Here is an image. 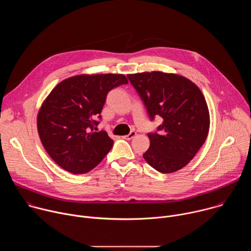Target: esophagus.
I'll return each mask as SVG.
<instances>
[{
    "label": "esophagus",
    "mask_w": 251,
    "mask_h": 251,
    "mask_svg": "<svg viewBox=\"0 0 251 251\" xmlns=\"http://www.w3.org/2000/svg\"><path fill=\"white\" fill-rule=\"evenodd\" d=\"M135 136H136V132H135V131H131L128 135L124 136L123 138H124V139H126V140H131V139H133Z\"/></svg>",
    "instance_id": "1"
}]
</instances>
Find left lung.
I'll return each mask as SVG.
<instances>
[{"label":"left lung","mask_w":251,"mask_h":251,"mask_svg":"<svg viewBox=\"0 0 251 251\" xmlns=\"http://www.w3.org/2000/svg\"><path fill=\"white\" fill-rule=\"evenodd\" d=\"M144 102L151 120L161 116L158 132L149 133L143 157L160 173L187 166L207 137L209 112L200 88L190 79L161 71L127 75Z\"/></svg>","instance_id":"1"}]
</instances>
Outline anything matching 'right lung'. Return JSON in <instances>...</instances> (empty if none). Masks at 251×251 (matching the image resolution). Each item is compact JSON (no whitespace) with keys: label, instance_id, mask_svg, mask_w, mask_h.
I'll list each match as a JSON object with an SVG mask.
<instances>
[{"label":"right lung","instance_id":"1","mask_svg":"<svg viewBox=\"0 0 251 251\" xmlns=\"http://www.w3.org/2000/svg\"><path fill=\"white\" fill-rule=\"evenodd\" d=\"M124 75H80L59 82L43 102L38 131L48 154L62 169L84 174L108 154L113 140L105 131L95 132L106 96L127 84Z\"/></svg>","mask_w":251,"mask_h":251}]
</instances>
